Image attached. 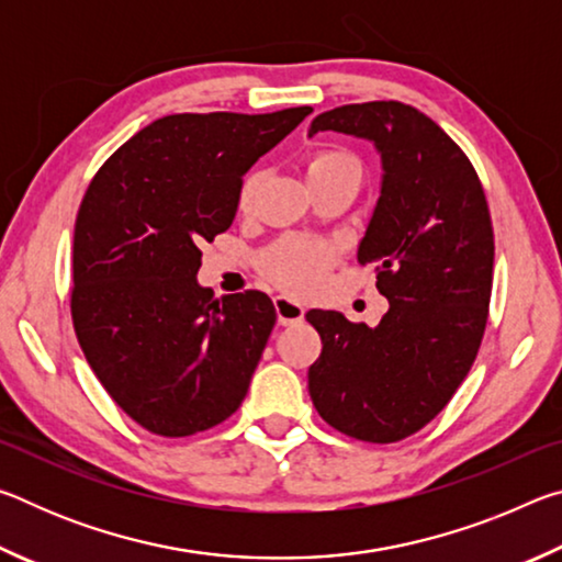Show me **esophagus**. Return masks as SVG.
Wrapping results in <instances>:
<instances>
[{"mask_svg":"<svg viewBox=\"0 0 562 562\" xmlns=\"http://www.w3.org/2000/svg\"><path fill=\"white\" fill-rule=\"evenodd\" d=\"M274 312H278V322L282 327H292L304 319L302 304L284 297V294H278V297H274Z\"/></svg>","mask_w":562,"mask_h":562,"instance_id":"1","label":"esophagus"}]
</instances>
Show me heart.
<instances>
[{
  "mask_svg": "<svg viewBox=\"0 0 562 562\" xmlns=\"http://www.w3.org/2000/svg\"><path fill=\"white\" fill-rule=\"evenodd\" d=\"M304 176H307L310 186L319 183V180L329 178H361V164L347 154V150L335 148H322L312 150L304 158ZM262 183V170H250L245 176L240 186V195H237V205L247 211L252 205V198L258 193ZM337 260V250L327 243L317 240H280L272 245L268 252L262 255V270L268 272V278L274 280L284 290L292 292H307L325 278L329 265Z\"/></svg>",
  "mask_w": 562,
  "mask_h": 562,
  "instance_id": "heart-1",
  "label": "heart"
}]
</instances>
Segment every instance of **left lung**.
Returning <instances> with one entry per match:
<instances>
[{"instance_id": "1", "label": "left lung", "mask_w": 562, "mask_h": 562, "mask_svg": "<svg viewBox=\"0 0 562 562\" xmlns=\"http://www.w3.org/2000/svg\"><path fill=\"white\" fill-rule=\"evenodd\" d=\"M319 131L367 138L382 156V193L357 260L376 265L389 312L376 327L310 310L322 355L312 404L337 431L394 443L451 402L479 355L493 288V225L479 173L441 126L402 101L319 113Z\"/></svg>"}]
</instances>
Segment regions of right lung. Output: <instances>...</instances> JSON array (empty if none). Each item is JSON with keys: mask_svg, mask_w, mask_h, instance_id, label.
I'll list each match as a JSON object with an SVG mask.
<instances>
[{"mask_svg": "<svg viewBox=\"0 0 562 562\" xmlns=\"http://www.w3.org/2000/svg\"><path fill=\"white\" fill-rule=\"evenodd\" d=\"M173 113L128 138L74 227L71 319L109 396L150 434L207 431L243 404L274 327L265 292L215 300L201 245L233 225L243 176L310 116Z\"/></svg>", "mask_w": 562, "mask_h": 562, "instance_id": "add662e5", "label": "right lung"}]
</instances>
